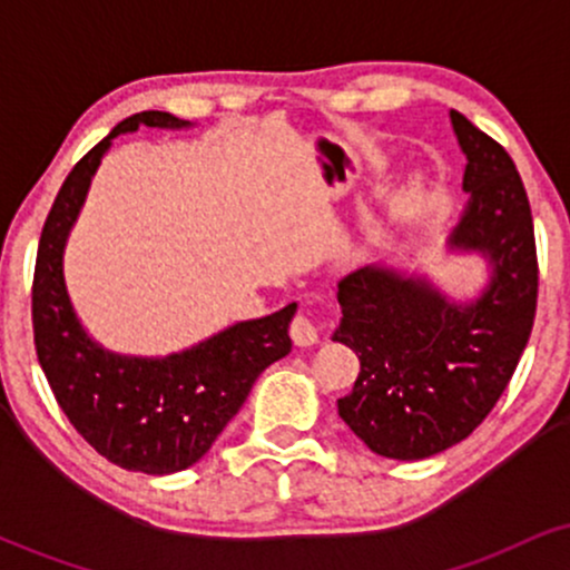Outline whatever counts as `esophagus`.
Returning a JSON list of instances; mask_svg holds the SVG:
<instances>
[{
  "instance_id": "obj_1",
  "label": "esophagus",
  "mask_w": 570,
  "mask_h": 570,
  "mask_svg": "<svg viewBox=\"0 0 570 570\" xmlns=\"http://www.w3.org/2000/svg\"><path fill=\"white\" fill-rule=\"evenodd\" d=\"M289 335L297 345H313L322 340V332H318V324L313 322L311 316H305V313H297L294 316V322L289 326Z\"/></svg>"
}]
</instances>
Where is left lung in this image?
Segmentation results:
<instances>
[{
    "label": "left lung",
    "instance_id": "8db88e82",
    "mask_svg": "<svg viewBox=\"0 0 570 570\" xmlns=\"http://www.w3.org/2000/svg\"><path fill=\"white\" fill-rule=\"evenodd\" d=\"M466 155L469 203L450 248L493 265L474 303H450L426 278L358 267L340 278L343 318L332 340L362 370L337 412L372 453L417 461L442 453L488 417L525 351L539 297L533 217L514 160L499 141L450 109Z\"/></svg>",
    "mask_w": 570,
    "mask_h": 570
}]
</instances>
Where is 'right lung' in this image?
Listing matches in <instances>:
<instances>
[{"instance_id":"obj_1","label":"right lung","mask_w":570,"mask_h":570,"mask_svg":"<svg viewBox=\"0 0 570 570\" xmlns=\"http://www.w3.org/2000/svg\"><path fill=\"white\" fill-rule=\"evenodd\" d=\"M139 126L189 122L168 112L130 115L71 168L39 235L31 324L39 364L77 434L128 472L174 474L208 453L263 370L292 351L297 305L235 324L166 358L120 356L85 335L63 284V246L109 144Z\"/></svg>"}]
</instances>
